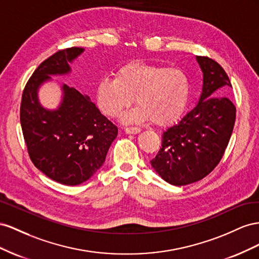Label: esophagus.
<instances>
[{
    "mask_svg": "<svg viewBox=\"0 0 259 259\" xmlns=\"http://www.w3.org/2000/svg\"><path fill=\"white\" fill-rule=\"evenodd\" d=\"M141 131V128L139 127H124V132L128 135H137Z\"/></svg>",
    "mask_w": 259,
    "mask_h": 259,
    "instance_id": "esophagus-1",
    "label": "esophagus"
}]
</instances>
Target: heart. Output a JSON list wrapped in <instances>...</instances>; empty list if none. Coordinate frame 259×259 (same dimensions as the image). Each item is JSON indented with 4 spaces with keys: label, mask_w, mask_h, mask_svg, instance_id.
<instances>
[{
    "label": "heart",
    "mask_w": 259,
    "mask_h": 259,
    "mask_svg": "<svg viewBox=\"0 0 259 259\" xmlns=\"http://www.w3.org/2000/svg\"><path fill=\"white\" fill-rule=\"evenodd\" d=\"M190 97V80L179 68H166L135 61L122 65L115 77L99 81L95 99L101 112L117 117L136 98L138 106L123 116L125 122L149 120L167 124L186 109Z\"/></svg>",
    "instance_id": "b5f03b06"
}]
</instances>
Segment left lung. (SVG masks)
<instances>
[{"instance_id":"obj_1","label":"left lung","mask_w":259,"mask_h":259,"mask_svg":"<svg viewBox=\"0 0 259 259\" xmlns=\"http://www.w3.org/2000/svg\"><path fill=\"white\" fill-rule=\"evenodd\" d=\"M203 71V90L197 105L161 137V147L151 160L162 179L186 186L209 175L223 158L231 138L235 106L212 94L232 88L225 69L207 56H196Z\"/></svg>"}]
</instances>
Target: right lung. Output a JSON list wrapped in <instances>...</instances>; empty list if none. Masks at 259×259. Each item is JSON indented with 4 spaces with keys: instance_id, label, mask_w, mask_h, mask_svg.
<instances>
[{
    "instance_id": "obj_1",
    "label": "right lung",
    "mask_w": 259,
    "mask_h": 259,
    "mask_svg": "<svg viewBox=\"0 0 259 259\" xmlns=\"http://www.w3.org/2000/svg\"><path fill=\"white\" fill-rule=\"evenodd\" d=\"M84 49L61 50L36 68L24 89L20 123L33 165L49 178L66 186L90 179L104 164L116 125L103 116L88 95L63 84L60 107L49 110L38 100L39 87L51 75L70 72L69 63Z\"/></svg>"
}]
</instances>
